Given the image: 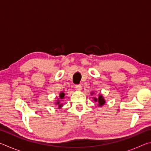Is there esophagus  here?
<instances>
[{
	"label": "esophagus",
	"instance_id": "1",
	"mask_svg": "<svg viewBox=\"0 0 151 151\" xmlns=\"http://www.w3.org/2000/svg\"><path fill=\"white\" fill-rule=\"evenodd\" d=\"M75 88H76V90H78V91H81V89H82V86H81V85H75Z\"/></svg>",
	"mask_w": 151,
	"mask_h": 151
}]
</instances>
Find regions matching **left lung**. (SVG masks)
Here are the masks:
<instances>
[{"label":"left lung","mask_w":151,"mask_h":151,"mask_svg":"<svg viewBox=\"0 0 151 151\" xmlns=\"http://www.w3.org/2000/svg\"><path fill=\"white\" fill-rule=\"evenodd\" d=\"M93 93H91V94H93ZM94 101L97 102L98 103V105L99 106H103L104 104H105V100H104L103 96L101 95V94H99V96L98 98H93Z\"/></svg>","instance_id":"1"}]
</instances>
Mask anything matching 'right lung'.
I'll return each mask as SVG.
<instances>
[{
	"mask_svg": "<svg viewBox=\"0 0 151 151\" xmlns=\"http://www.w3.org/2000/svg\"><path fill=\"white\" fill-rule=\"evenodd\" d=\"M64 97H65V93H63V92H61V93L59 94V99H64ZM56 103V104H57V105H58V109H60L63 106V104H60L59 100H58L57 101V103Z\"/></svg>",
	"mask_w": 151,
	"mask_h": 151,
	"instance_id": "1",
	"label": "right lung"
}]
</instances>
